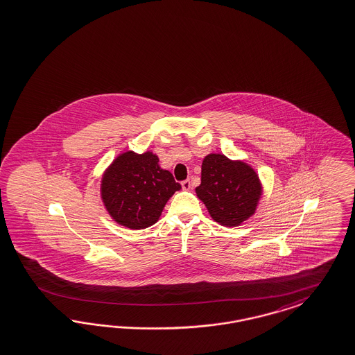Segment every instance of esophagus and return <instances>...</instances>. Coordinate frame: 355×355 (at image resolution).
I'll return each instance as SVG.
<instances>
[{
    "label": "esophagus",
    "mask_w": 355,
    "mask_h": 355,
    "mask_svg": "<svg viewBox=\"0 0 355 355\" xmlns=\"http://www.w3.org/2000/svg\"><path fill=\"white\" fill-rule=\"evenodd\" d=\"M182 187H183L184 191H189L191 189V182L189 180H184V182H182Z\"/></svg>",
    "instance_id": "obj_1"
}]
</instances>
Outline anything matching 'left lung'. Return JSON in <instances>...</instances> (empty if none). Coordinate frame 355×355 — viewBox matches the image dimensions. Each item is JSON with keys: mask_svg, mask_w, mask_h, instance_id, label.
<instances>
[{"mask_svg": "<svg viewBox=\"0 0 355 355\" xmlns=\"http://www.w3.org/2000/svg\"><path fill=\"white\" fill-rule=\"evenodd\" d=\"M263 187L257 171L243 160L208 154L201 166L196 195L216 223L233 227L255 213Z\"/></svg>", "mask_w": 355, "mask_h": 355, "instance_id": "obj_1", "label": "left lung"}]
</instances>
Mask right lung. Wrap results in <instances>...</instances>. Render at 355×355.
<instances>
[{
  "label": "right lung",
  "mask_w": 355,
  "mask_h": 355,
  "mask_svg": "<svg viewBox=\"0 0 355 355\" xmlns=\"http://www.w3.org/2000/svg\"><path fill=\"white\" fill-rule=\"evenodd\" d=\"M182 185L159 166L153 151H125L106 168L100 185L101 200L113 221L132 230L157 223L164 205Z\"/></svg>",
  "instance_id": "1"
}]
</instances>
